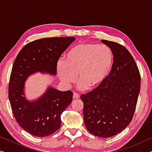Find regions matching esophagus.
<instances>
[{"label":"esophagus","mask_w":152,"mask_h":152,"mask_svg":"<svg viewBox=\"0 0 152 152\" xmlns=\"http://www.w3.org/2000/svg\"><path fill=\"white\" fill-rule=\"evenodd\" d=\"M78 98H80V94L77 93V92H74L73 99H78Z\"/></svg>","instance_id":"obj_1"}]
</instances>
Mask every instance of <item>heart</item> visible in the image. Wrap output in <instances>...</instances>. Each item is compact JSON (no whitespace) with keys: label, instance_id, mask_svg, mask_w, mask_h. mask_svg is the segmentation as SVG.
Returning <instances> with one entry per match:
<instances>
[{"label":"heart","instance_id":"heart-1","mask_svg":"<svg viewBox=\"0 0 152 152\" xmlns=\"http://www.w3.org/2000/svg\"><path fill=\"white\" fill-rule=\"evenodd\" d=\"M114 56L106 45L94 43H80L72 48L58 64V73L66 85L77 82L84 89L101 84L111 71Z\"/></svg>","mask_w":152,"mask_h":152}]
</instances>
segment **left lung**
Here are the masks:
<instances>
[{"label": "left lung", "mask_w": 152, "mask_h": 152, "mask_svg": "<svg viewBox=\"0 0 152 152\" xmlns=\"http://www.w3.org/2000/svg\"><path fill=\"white\" fill-rule=\"evenodd\" d=\"M114 61L111 71L99 86L83 94L84 121L92 135L108 138L118 134L133 119L141 87L135 60L124 46L107 40Z\"/></svg>", "instance_id": "1"}]
</instances>
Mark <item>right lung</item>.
<instances>
[{
  "mask_svg": "<svg viewBox=\"0 0 152 152\" xmlns=\"http://www.w3.org/2000/svg\"><path fill=\"white\" fill-rule=\"evenodd\" d=\"M75 39L61 37L35 40L25 45L15 58L9 84L10 104L18 124L33 136L46 137L57 132L73 92L50 87L40 99L29 102L23 96L24 82L37 71L56 75L59 59Z\"/></svg>",
  "mask_w": 152,
  "mask_h": 152,
  "instance_id": "1",
  "label": "right lung"
}]
</instances>
